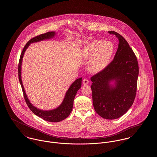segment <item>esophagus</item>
<instances>
[{
    "label": "esophagus",
    "mask_w": 157,
    "mask_h": 157,
    "mask_svg": "<svg viewBox=\"0 0 157 157\" xmlns=\"http://www.w3.org/2000/svg\"><path fill=\"white\" fill-rule=\"evenodd\" d=\"M82 83H83V85H87V84H88L89 81H88V80L86 79H83V81H82Z\"/></svg>",
    "instance_id": "esophagus-1"
}]
</instances>
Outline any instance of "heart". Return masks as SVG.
Here are the masks:
<instances>
[{"label":"heart","mask_w":157,"mask_h":157,"mask_svg":"<svg viewBox=\"0 0 157 157\" xmlns=\"http://www.w3.org/2000/svg\"><path fill=\"white\" fill-rule=\"evenodd\" d=\"M115 48L109 41L94 40L88 44L84 49V56L91 58L88 67L91 72L98 73L108 66L114 54Z\"/></svg>","instance_id":"heart-1"}]
</instances>
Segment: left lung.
<instances>
[{"instance_id":"obj_1","label":"left lung","mask_w":157,"mask_h":157,"mask_svg":"<svg viewBox=\"0 0 157 157\" xmlns=\"http://www.w3.org/2000/svg\"><path fill=\"white\" fill-rule=\"evenodd\" d=\"M108 33L118 39V48L108 66L91 77V90L96 112L105 119L114 120L125 114L134 103L139 67L127 40L115 31ZM112 80L116 81L114 87L109 83Z\"/></svg>"}]
</instances>
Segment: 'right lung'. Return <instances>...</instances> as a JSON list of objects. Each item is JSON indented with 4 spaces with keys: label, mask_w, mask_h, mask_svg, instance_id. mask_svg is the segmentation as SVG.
I'll use <instances>...</instances> for the list:
<instances>
[{
    "label": "right lung",
    "mask_w": 157,
    "mask_h": 157,
    "mask_svg": "<svg viewBox=\"0 0 157 157\" xmlns=\"http://www.w3.org/2000/svg\"><path fill=\"white\" fill-rule=\"evenodd\" d=\"M55 34L54 32H46L44 34H41L37 35L35 37L32 38L30 39L27 44L25 45L23 48L22 52L21 54L19 62L18 64V76L19 80L20 83L21 85V87L22 89L23 97L25 98V102L26 103L28 107L29 108L30 111L33 112L34 114L39 117L42 119L49 121V122H59L62 120H65L69 115L71 112L72 111L73 105H74V100L75 97V95L77 93V91L79 90L81 87V83H82V78H80L76 79L75 82H74L71 86L69 87V90H67L65 98L62 102V103L59 106L55 109L51 111H42L33 106L30 104L28 98L26 95L25 91L24 88L23 86L22 82L21 79V64L22 61L23 56L24 53L25 52L26 49L29 46L30 44L33 42H36L40 40H43L44 39H50L53 37Z\"/></svg>",
    "instance_id": "add662e5"
}]
</instances>
